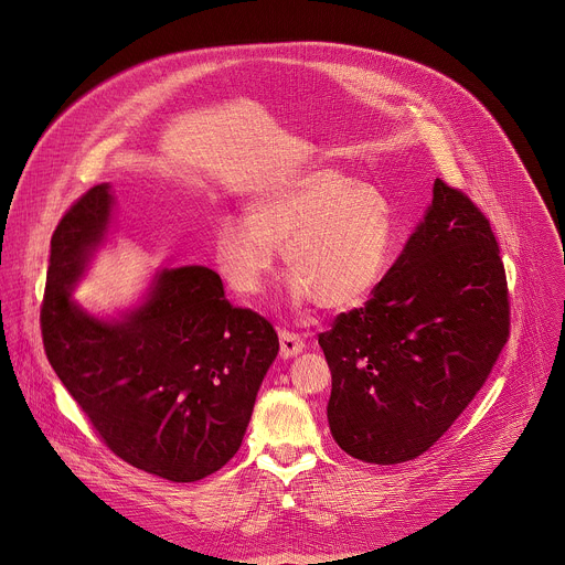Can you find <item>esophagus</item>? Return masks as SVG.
Returning a JSON list of instances; mask_svg holds the SVG:
<instances>
[{"label":"esophagus","mask_w":565,"mask_h":565,"mask_svg":"<svg viewBox=\"0 0 565 565\" xmlns=\"http://www.w3.org/2000/svg\"><path fill=\"white\" fill-rule=\"evenodd\" d=\"M303 351V340L297 333L290 331H279V353L281 358H295Z\"/></svg>","instance_id":"34e87169"}]
</instances>
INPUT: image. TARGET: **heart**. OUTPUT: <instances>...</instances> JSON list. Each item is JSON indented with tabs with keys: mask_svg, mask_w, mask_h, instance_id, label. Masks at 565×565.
Listing matches in <instances>:
<instances>
[{
	"mask_svg": "<svg viewBox=\"0 0 565 565\" xmlns=\"http://www.w3.org/2000/svg\"><path fill=\"white\" fill-rule=\"evenodd\" d=\"M395 244V212L382 190L335 170L306 168L262 188L246 221L223 216L216 266L238 295H257L284 250L295 306H360L382 281Z\"/></svg>",
	"mask_w": 565,
	"mask_h": 565,
	"instance_id": "b5f03b06",
	"label": "heart"
}]
</instances>
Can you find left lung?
Returning a JSON list of instances; mask_svg holds the SVG:
<instances>
[{"mask_svg":"<svg viewBox=\"0 0 565 565\" xmlns=\"http://www.w3.org/2000/svg\"><path fill=\"white\" fill-rule=\"evenodd\" d=\"M510 338V295L488 216L436 179L405 250L362 308L319 333L329 427L353 458L425 454L486 384Z\"/></svg>","mask_w":565,"mask_h":565,"instance_id":"obj_1","label":"left lung"}]
</instances>
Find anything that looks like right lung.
<instances>
[{"label": "right lung", "mask_w": 565, "mask_h": 565, "mask_svg": "<svg viewBox=\"0 0 565 565\" xmlns=\"http://www.w3.org/2000/svg\"><path fill=\"white\" fill-rule=\"evenodd\" d=\"M111 205L109 185H96L53 232L44 351L116 456L174 482L201 480L238 451L279 338L266 317L232 306L205 266L158 273L147 299L118 319L79 308L71 290L103 244Z\"/></svg>", "instance_id": "1"}]
</instances>
